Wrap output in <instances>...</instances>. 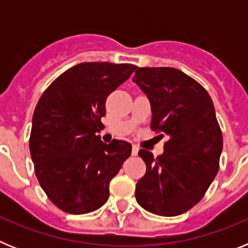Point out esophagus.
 I'll list each match as a JSON object with an SVG mask.
<instances>
[{
	"label": "esophagus",
	"mask_w": 248,
	"mask_h": 248,
	"mask_svg": "<svg viewBox=\"0 0 248 248\" xmlns=\"http://www.w3.org/2000/svg\"><path fill=\"white\" fill-rule=\"evenodd\" d=\"M138 153H139V146H138V145H133V148H131V154H133V155H138Z\"/></svg>",
	"instance_id": "1"
}]
</instances>
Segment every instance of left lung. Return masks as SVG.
Returning <instances> with one entry per match:
<instances>
[{
	"mask_svg": "<svg viewBox=\"0 0 248 248\" xmlns=\"http://www.w3.org/2000/svg\"><path fill=\"white\" fill-rule=\"evenodd\" d=\"M133 82L150 100V128L169 137L156 159L139 151L146 172L135 199L151 214L177 216L203 198L218 171L222 133L214 103L200 83L175 68H137Z\"/></svg>",
	"mask_w": 248,
	"mask_h": 248,
	"instance_id": "obj_1",
	"label": "left lung"
}]
</instances>
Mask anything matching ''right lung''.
Listing matches in <instances>:
<instances>
[{
  "instance_id": "add662e5",
  "label": "right lung",
  "mask_w": 248,
  "mask_h": 248,
  "mask_svg": "<svg viewBox=\"0 0 248 248\" xmlns=\"http://www.w3.org/2000/svg\"><path fill=\"white\" fill-rule=\"evenodd\" d=\"M135 69L134 64L80 63L61 74L39 98L31 156L39 185L62 211L88 214L108 200L109 183L130 156L131 144L103 143L100 119L109 94Z\"/></svg>"
}]
</instances>
